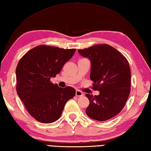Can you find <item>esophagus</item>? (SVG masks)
Returning <instances> with one entry per match:
<instances>
[{
    "label": "esophagus",
    "mask_w": 151,
    "mask_h": 151,
    "mask_svg": "<svg viewBox=\"0 0 151 151\" xmlns=\"http://www.w3.org/2000/svg\"><path fill=\"white\" fill-rule=\"evenodd\" d=\"M84 95V94L80 90H76V96L77 97H81V96H83Z\"/></svg>",
    "instance_id": "esophagus-1"
}]
</instances>
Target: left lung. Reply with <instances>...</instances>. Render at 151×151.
I'll list each match as a JSON object with an SVG mask.
<instances>
[{"label": "left lung", "mask_w": 151, "mask_h": 151, "mask_svg": "<svg viewBox=\"0 0 151 151\" xmlns=\"http://www.w3.org/2000/svg\"><path fill=\"white\" fill-rule=\"evenodd\" d=\"M91 63L90 78L100 94L86 96L90 101L86 114L90 118L106 121L122 110L131 90V71L127 59L108 44L78 49Z\"/></svg>", "instance_id": "8db88e82"}]
</instances>
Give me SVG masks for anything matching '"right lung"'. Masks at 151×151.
I'll use <instances>...</instances> for the list:
<instances>
[{
    "instance_id": "right-lung-1",
    "label": "right lung",
    "mask_w": 151,
    "mask_h": 151,
    "mask_svg": "<svg viewBox=\"0 0 151 151\" xmlns=\"http://www.w3.org/2000/svg\"><path fill=\"white\" fill-rule=\"evenodd\" d=\"M75 51L76 49L39 45L19 61L16 69V91L27 111L37 121H57L67 101L75 96L73 88H62L52 83L50 78L60 73Z\"/></svg>"
}]
</instances>
